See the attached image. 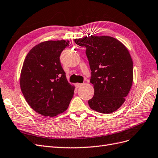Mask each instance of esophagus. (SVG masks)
<instances>
[{
	"label": "esophagus",
	"mask_w": 158,
	"mask_h": 158,
	"mask_svg": "<svg viewBox=\"0 0 158 158\" xmlns=\"http://www.w3.org/2000/svg\"><path fill=\"white\" fill-rule=\"evenodd\" d=\"M82 83H75V87H77V88H78V87H81V86H82Z\"/></svg>",
	"instance_id": "esophagus-1"
}]
</instances>
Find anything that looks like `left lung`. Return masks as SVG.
Wrapping results in <instances>:
<instances>
[{"label": "left lung", "mask_w": 158, "mask_h": 158, "mask_svg": "<svg viewBox=\"0 0 158 158\" xmlns=\"http://www.w3.org/2000/svg\"><path fill=\"white\" fill-rule=\"evenodd\" d=\"M86 48L94 95L88 101L93 110L111 114L122 106L132 85L133 60L123 43L109 36L74 40Z\"/></svg>", "instance_id": "obj_1"}]
</instances>
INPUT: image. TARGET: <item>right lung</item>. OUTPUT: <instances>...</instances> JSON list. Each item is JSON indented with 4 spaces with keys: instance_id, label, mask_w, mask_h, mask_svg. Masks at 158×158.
Returning a JSON list of instances; mask_svg holds the SVG:
<instances>
[{
    "instance_id": "add662e5",
    "label": "right lung",
    "mask_w": 158,
    "mask_h": 158,
    "mask_svg": "<svg viewBox=\"0 0 158 158\" xmlns=\"http://www.w3.org/2000/svg\"><path fill=\"white\" fill-rule=\"evenodd\" d=\"M69 40H47L35 46L24 60L20 77L23 94L31 107L44 116L67 110L75 87L68 82L60 62Z\"/></svg>"
}]
</instances>
